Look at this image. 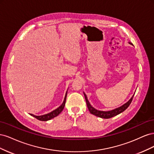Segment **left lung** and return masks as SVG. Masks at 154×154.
<instances>
[{"label":"left lung","instance_id":"left-lung-1","mask_svg":"<svg viewBox=\"0 0 154 154\" xmlns=\"http://www.w3.org/2000/svg\"><path fill=\"white\" fill-rule=\"evenodd\" d=\"M129 44L132 45V44L131 42H129ZM83 94H84V96H85V100H86V103H87L88 109V110L90 111V112L93 115L97 116V117L104 118V119H109V118H112V117H114V116H117L119 114L122 113V112H123L124 110H125L129 106L130 103H131V102H132V99H133V97L134 96V94L132 96L131 98H130L128 100V101H127V103H125L122 106L118 107V108H117V109H115L114 110H110V111H101V110H97L95 109L94 107H92L91 106V105L90 104L89 101H88V99H87V97L86 94H85L84 92H83Z\"/></svg>","mask_w":154,"mask_h":154}]
</instances>
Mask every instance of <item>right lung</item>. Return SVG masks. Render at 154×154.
Here are the masks:
<instances>
[{"label":"right lung","mask_w":154,"mask_h":154,"mask_svg":"<svg viewBox=\"0 0 154 154\" xmlns=\"http://www.w3.org/2000/svg\"><path fill=\"white\" fill-rule=\"evenodd\" d=\"M67 94V91L66 92V96H65L63 103L57 109H55L54 110L51 112H49L47 114H44V115H42V116H35V115L32 114H31L30 115L32 116V117L36 118L37 119H38L40 121H43V122H46V121H48V120H50L51 119L54 118V117H56V116H57L58 115H59L60 113H61V112L63 110L64 106H65V104H66Z\"/></svg>","instance_id":"obj_1"}]
</instances>
